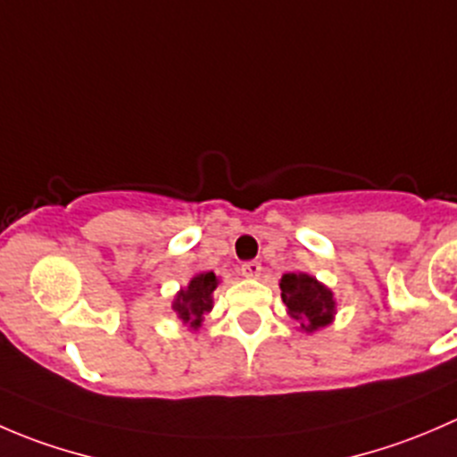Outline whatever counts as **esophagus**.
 Wrapping results in <instances>:
<instances>
[{"label": "esophagus", "mask_w": 457, "mask_h": 457, "mask_svg": "<svg viewBox=\"0 0 457 457\" xmlns=\"http://www.w3.org/2000/svg\"><path fill=\"white\" fill-rule=\"evenodd\" d=\"M261 271H262V267L258 261H247V262H243V267H241V274L245 276V278H258V276H261Z\"/></svg>", "instance_id": "34e87169"}]
</instances>
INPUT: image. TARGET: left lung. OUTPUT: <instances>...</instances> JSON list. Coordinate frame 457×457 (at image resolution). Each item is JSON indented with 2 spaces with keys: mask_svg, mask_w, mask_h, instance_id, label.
<instances>
[{
  "mask_svg": "<svg viewBox=\"0 0 457 457\" xmlns=\"http://www.w3.org/2000/svg\"><path fill=\"white\" fill-rule=\"evenodd\" d=\"M280 298L289 316L301 322V329L314 331L334 316V298L325 285L307 274H285L280 278Z\"/></svg>",
  "mask_w": 457,
  "mask_h": 457,
  "instance_id": "obj_1",
  "label": "left lung"
}]
</instances>
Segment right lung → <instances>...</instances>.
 <instances>
[{
    "label": "right lung",
    "instance_id": "1",
    "mask_svg": "<svg viewBox=\"0 0 457 457\" xmlns=\"http://www.w3.org/2000/svg\"><path fill=\"white\" fill-rule=\"evenodd\" d=\"M216 289L214 271H203L190 280L187 289H181L174 301V312L183 318V322H190L192 329L201 327L203 314L212 310V292Z\"/></svg>",
    "mask_w": 457,
    "mask_h": 457
}]
</instances>
